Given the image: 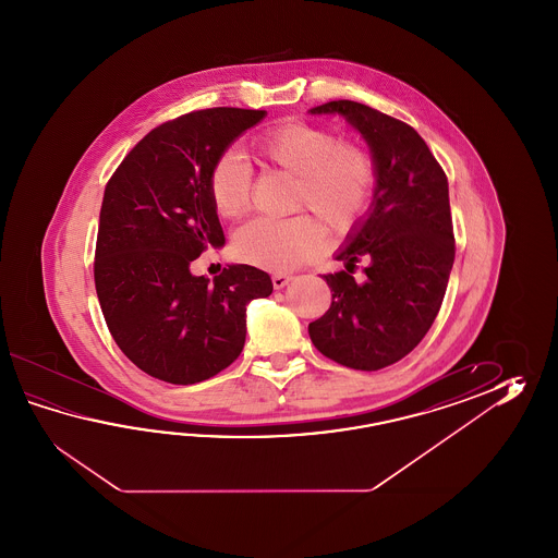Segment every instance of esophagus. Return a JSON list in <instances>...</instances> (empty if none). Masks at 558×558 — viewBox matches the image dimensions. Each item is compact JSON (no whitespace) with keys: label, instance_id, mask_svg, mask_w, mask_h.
<instances>
[{"label":"esophagus","instance_id":"obj_1","mask_svg":"<svg viewBox=\"0 0 558 558\" xmlns=\"http://www.w3.org/2000/svg\"><path fill=\"white\" fill-rule=\"evenodd\" d=\"M271 279H274L275 289H283L284 284H289V281H291L293 277L287 274H275Z\"/></svg>","mask_w":558,"mask_h":558}]
</instances>
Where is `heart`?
Wrapping results in <instances>:
<instances>
[{
	"instance_id": "heart-1",
	"label": "heart",
	"mask_w": 558,
	"mask_h": 558,
	"mask_svg": "<svg viewBox=\"0 0 558 558\" xmlns=\"http://www.w3.org/2000/svg\"><path fill=\"white\" fill-rule=\"evenodd\" d=\"M255 155L263 166L295 178L291 211L315 215L335 235H347L367 217L377 190V163L363 143L337 140L329 130L287 121L257 137ZM207 197L215 215L226 221L250 209L251 169L238 151L217 155L207 175ZM318 222L305 214L253 219L239 227L233 253L265 271H291L323 250L325 235Z\"/></svg>"
}]
</instances>
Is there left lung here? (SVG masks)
Listing matches in <instances>:
<instances>
[{
  "label": "left lung",
  "mask_w": 558,
  "mask_h": 558,
  "mask_svg": "<svg viewBox=\"0 0 558 558\" xmlns=\"http://www.w3.org/2000/svg\"><path fill=\"white\" fill-rule=\"evenodd\" d=\"M311 113H339L361 131L377 163L367 221L337 255L343 271L323 275L331 307L308 323L320 353L356 371H379L409 355L439 313L452 262L447 175L425 140L401 119L339 99ZM367 260L364 281L355 263Z\"/></svg>",
  "instance_id": "1"
}]
</instances>
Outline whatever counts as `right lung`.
Segmentation results:
<instances>
[{
  "instance_id": "add662e5",
  "label": "right lung",
  "mask_w": 558,
  "mask_h": 558,
  "mask_svg": "<svg viewBox=\"0 0 558 558\" xmlns=\"http://www.w3.org/2000/svg\"><path fill=\"white\" fill-rule=\"evenodd\" d=\"M265 113L211 107L166 121L107 181L95 291L119 349L155 379L193 385L229 367L245 344L247 303L274 291L251 265H229L214 281L190 271L226 243L207 197L209 169Z\"/></svg>"
}]
</instances>
